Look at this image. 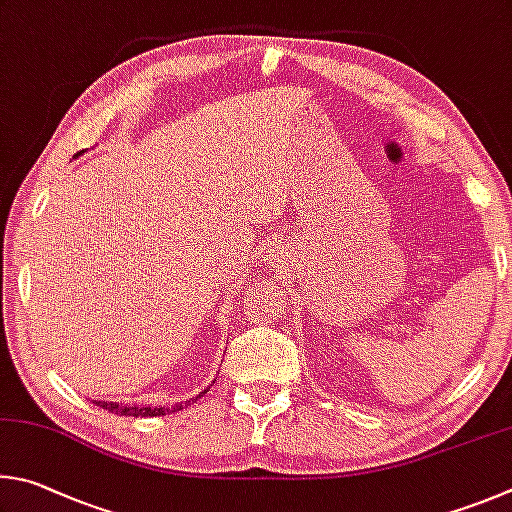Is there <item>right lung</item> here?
Returning a JSON list of instances; mask_svg holds the SVG:
<instances>
[{
    "label": "right lung",
    "instance_id": "obj_1",
    "mask_svg": "<svg viewBox=\"0 0 512 512\" xmlns=\"http://www.w3.org/2000/svg\"><path fill=\"white\" fill-rule=\"evenodd\" d=\"M98 407H103L105 411H112V414H119V416H141V418H148V416H164L166 407H143V405H119V402H105V400H94ZM175 409V407H173ZM177 409H184V405H179Z\"/></svg>",
    "mask_w": 512,
    "mask_h": 512
}]
</instances>
